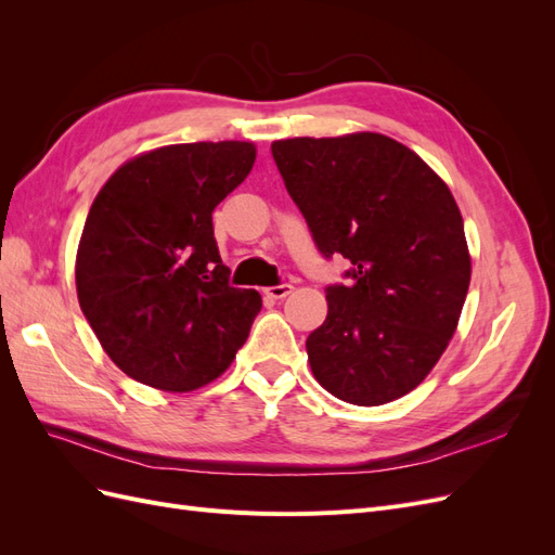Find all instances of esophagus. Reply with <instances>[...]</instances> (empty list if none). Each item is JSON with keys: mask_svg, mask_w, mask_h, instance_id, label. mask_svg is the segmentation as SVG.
Instances as JSON below:
<instances>
[{"mask_svg": "<svg viewBox=\"0 0 555 555\" xmlns=\"http://www.w3.org/2000/svg\"><path fill=\"white\" fill-rule=\"evenodd\" d=\"M292 292H294L292 284H278V287H268V289H263L266 298H271V300H282V298H287Z\"/></svg>", "mask_w": 555, "mask_h": 555, "instance_id": "34e87169", "label": "esophagus"}]
</instances>
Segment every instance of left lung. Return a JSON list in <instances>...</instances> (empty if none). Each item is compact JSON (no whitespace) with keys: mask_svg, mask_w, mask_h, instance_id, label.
<instances>
[{"mask_svg":"<svg viewBox=\"0 0 555 555\" xmlns=\"http://www.w3.org/2000/svg\"><path fill=\"white\" fill-rule=\"evenodd\" d=\"M273 159L324 257L354 282L326 289L308 335L314 379L351 405L416 389L456 333L473 275L463 217L447 182L384 133L273 141Z\"/></svg>","mask_w":555,"mask_h":555,"instance_id":"obj_1","label":"left lung"}]
</instances>
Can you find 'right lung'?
Masks as SVG:
<instances>
[{
	"instance_id": "add662e5",
	"label": "right lung",
	"mask_w": 555,
	"mask_h": 555,
	"mask_svg": "<svg viewBox=\"0 0 555 555\" xmlns=\"http://www.w3.org/2000/svg\"><path fill=\"white\" fill-rule=\"evenodd\" d=\"M255 159L249 141L155 147L125 162L92 201L76 251L78 304L131 379L194 391L245 345L261 296L229 287L212 210Z\"/></svg>"
}]
</instances>
